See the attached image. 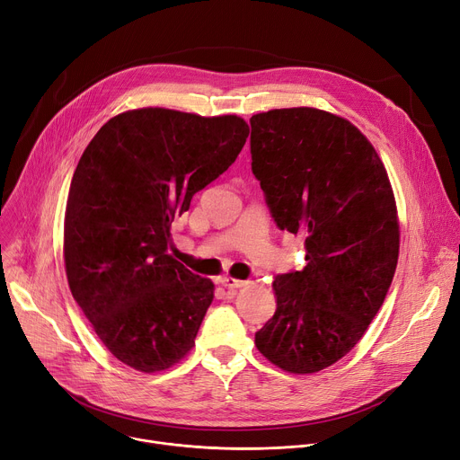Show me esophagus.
<instances>
[{
	"label": "esophagus",
	"mask_w": 460,
	"mask_h": 460,
	"mask_svg": "<svg viewBox=\"0 0 460 460\" xmlns=\"http://www.w3.org/2000/svg\"><path fill=\"white\" fill-rule=\"evenodd\" d=\"M220 283L226 287V288H242L246 287L248 281H242V279H234V278H222Z\"/></svg>",
	"instance_id": "1"
}]
</instances>
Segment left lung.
<instances>
[{"mask_svg":"<svg viewBox=\"0 0 460 460\" xmlns=\"http://www.w3.org/2000/svg\"><path fill=\"white\" fill-rule=\"evenodd\" d=\"M252 170L273 222L305 236V266L273 281L275 314L257 349L290 374H314L362 339L390 288L400 224L386 170L353 124L313 109L253 114Z\"/></svg>","mask_w":460,"mask_h":460,"instance_id":"1","label":"left lung"}]
</instances>
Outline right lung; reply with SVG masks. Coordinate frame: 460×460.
<instances>
[{
    "label": "right lung",
    "mask_w": 460,
    "mask_h": 460,
    "mask_svg": "<svg viewBox=\"0 0 460 460\" xmlns=\"http://www.w3.org/2000/svg\"><path fill=\"white\" fill-rule=\"evenodd\" d=\"M248 135L234 114L147 107L111 118L79 159L65 217L68 285L103 346L138 372H163L194 346L214 285L168 255L170 227Z\"/></svg>",
    "instance_id": "add662e5"
}]
</instances>
